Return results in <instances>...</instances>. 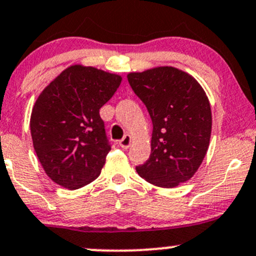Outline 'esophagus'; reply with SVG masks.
Instances as JSON below:
<instances>
[{
  "label": "esophagus",
  "mask_w": 256,
  "mask_h": 256,
  "mask_svg": "<svg viewBox=\"0 0 256 256\" xmlns=\"http://www.w3.org/2000/svg\"><path fill=\"white\" fill-rule=\"evenodd\" d=\"M119 144L121 147H122V148H128V147H130V144H131V136L130 135H125L122 137V138L119 141Z\"/></svg>",
  "instance_id": "obj_1"
}]
</instances>
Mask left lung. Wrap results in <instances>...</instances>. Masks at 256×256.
Segmentation results:
<instances>
[{"label": "left lung", "instance_id": "8db88e82", "mask_svg": "<svg viewBox=\"0 0 256 256\" xmlns=\"http://www.w3.org/2000/svg\"><path fill=\"white\" fill-rule=\"evenodd\" d=\"M152 119L150 156L138 176L160 188L188 182L205 158L212 114L205 90L194 77L170 66L128 74Z\"/></svg>", "mask_w": 256, "mask_h": 256}]
</instances>
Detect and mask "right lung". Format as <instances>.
Segmentation results:
<instances>
[{
  "label": "right lung",
  "mask_w": 256,
  "mask_h": 256,
  "mask_svg": "<svg viewBox=\"0 0 256 256\" xmlns=\"http://www.w3.org/2000/svg\"><path fill=\"white\" fill-rule=\"evenodd\" d=\"M120 83L118 74L74 64L36 99L30 116L33 146L56 184L74 190L99 176L112 150L99 109Z\"/></svg>",
  "instance_id": "1"
}]
</instances>
